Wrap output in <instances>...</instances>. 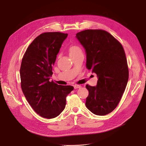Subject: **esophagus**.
Returning <instances> with one entry per match:
<instances>
[{
	"instance_id": "obj_1",
	"label": "esophagus",
	"mask_w": 146,
	"mask_h": 146,
	"mask_svg": "<svg viewBox=\"0 0 146 146\" xmlns=\"http://www.w3.org/2000/svg\"><path fill=\"white\" fill-rule=\"evenodd\" d=\"M82 87L81 85H74V88L76 89H78V88H80Z\"/></svg>"
}]
</instances>
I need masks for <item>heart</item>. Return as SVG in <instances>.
<instances>
[{
	"label": "heart",
	"mask_w": 146,
	"mask_h": 146,
	"mask_svg": "<svg viewBox=\"0 0 146 146\" xmlns=\"http://www.w3.org/2000/svg\"><path fill=\"white\" fill-rule=\"evenodd\" d=\"M69 53H70V56H74L78 54L79 53L82 52V48L79 46L77 45H72L70 47H69Z\"/></svg>",
	"instance_id": "heart-1"
}]
</instances>
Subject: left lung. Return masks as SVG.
<instances>
[{"label":"left lung","instance_id":"obj_1","mask_svg":"<svg viewBox=\"0 0 146 146\" xmlns=\"http://www.w3.org/2000/svg\"><path fill=\"white\" fill-rule=\"evenodd\" d=\"M86 52V67L95 73L96 86L86 85L87 108L97 115L115 109L123 95L129 77L125 53L122 44L102 29H86L76 34Z\"/></svg>","mask_w":146,"mask_h":146}]
</instances>
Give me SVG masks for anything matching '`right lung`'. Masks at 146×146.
Listing matches in <instances>:
<instances>
[{"instance_id":"1","label":"right lung","mask_w":146,"mask_h":146,"mask_svg":"<svg viewBox=\"0 0 146 146\" xmlns=\"http://www.w3.org/2000/svg\"><path fill=\"white\" fill-rule=\"evenodd\" d=\"M67 35L60 32L40 34L29 45L22 60V90L34 111L43 118L59 115L65 108L67 96L74 89L49 81L52 67Z\"/></svg>"}]
</instances>
